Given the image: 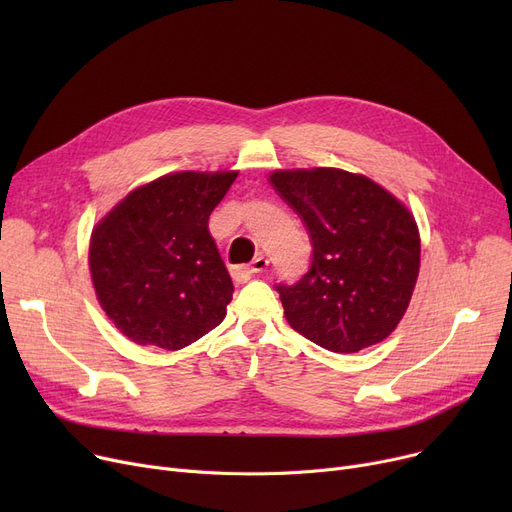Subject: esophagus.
I'll list each match as a JSON object with an SVG mask.
<instances>
[{
    "mask_svg": "<svg viewBox=\"0 0 512 512\" xmlns=\"http://www.w3.org/2000/svg\"><path fill=\"white\" fill-rule=\"evenodd\" d=\"M267 265H270V261H267L263 255H259V257H255L249 265H245V267H232V276L236 278V280H240V278H249V276H259V274H263L265 270H267Z\"/></svg>",
    "mask_w": 512,
    "mask_h": 512,
    "instance_id": "34e87169",
    "label": "esophagus"
}]
</instances>
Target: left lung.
Returning a JSON list of instances; mask_svg holds the SVG:
<instances>
[{
    "label": "left lung",
    "mask_w": 512,
    "mask_h": 512,
    "mask_svg": "<svg viewBox=\"0 0 512 512\" xmlns=\"http://www.w3.org/2000/svg\"><path fill=\"white\" fill-rule=\"evenodd\" d=\"M311 234V270L278 286L292 330L332 353L388 338L407 313L421 265L411 209L363 174L297 168L270 174Z\"/></svg>",
    "instance_id": "left-lung-1"
}]
</instances>
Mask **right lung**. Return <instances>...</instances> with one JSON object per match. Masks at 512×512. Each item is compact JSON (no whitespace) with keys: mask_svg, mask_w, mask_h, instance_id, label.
Wrapping results in <instances>:
<instances>
[{"mask_svg":"<svg viewBox=\"0 0 512 512\" xmlns=\"http://www.w3.org/2000/svg\"><path fill=\"white\" fill-rule=\"evenodd\" d=\"M238 170H182L120 199L95 224L89 272L97 301L134 344L180 351L226 317L234 284L209 215Z\"/></svg>","mask_w":512,"mask_h":512,"instance_id":"right-lung-1","label":"right lung"}]
</instances>
